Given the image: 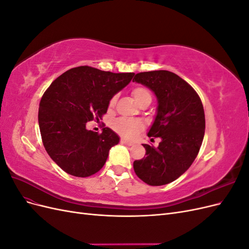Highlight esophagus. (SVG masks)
<instances>
[{
  "label": "esophagus",
  "instance_id": "34e87169",
  "mask_svg": "<svg viewBox=\"0 0 249 249\" xmlns=\"http://www.w3.org/2000/svg\"><path fill=\"white\" fill-rule=\"evenodd\" d=\"M120 143H123V144H125V145H129V146H132V145H134V142L133 141H129V140H126V139H120Z\"/></svg>",
  "mask_w": 249,
  "mask_h": 249
}]
</instances>
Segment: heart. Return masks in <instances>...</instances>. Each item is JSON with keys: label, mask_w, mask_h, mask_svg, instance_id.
<instances>
[{"label": "heart", "mask_w": 249, "mask_h": 249, "mask_svg": "<svg viewBox=\"0 0 249 249\" xmlns=\"http://www.w3.org/2000/svg\"><path fill=\"white\" fill-rule=\"evenodd\" d=\"M132 95L134 100L139 106H142L144 104H150L153 100L152 92L146 87L137 86L132 90ZM117 96L113 95L110 101L108 107L109 109H113L115 107ZM112 127L114 129L116 133H118L120 136L124 138H134L143 130V124L140 120H134V119H126V118H118L116 119L112 124Z\"/></svg>", "instance_id": "b5f03b06"}]
</instances>
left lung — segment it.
Returning <instances> with one entry per match:
<instances>
[{"mask_svg": "<svg viewBox=\"0 0 249 249\" xmlns=\"http://www.w3.org/2000/svg\"><path fill=\"white\" fill-rule=\"evenodd\" d=\"M133 82L148 87L158 99L148 137H160L159 146L143 144L145 155L134 161L137 177L150 186L169 184L188 170L197 157L206 129L205 111L196 91L168 71L139 72Z\"/></svg>", "mask_w": 249, "mask_h": 249, "instance_id": "1", "label": "left lung"}]
</instances>
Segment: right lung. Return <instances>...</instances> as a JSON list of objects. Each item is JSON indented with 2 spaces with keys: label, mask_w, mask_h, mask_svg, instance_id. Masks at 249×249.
Instances as JSON below:
<instances>
[{
  "label": "right lung",
  "mask_w": 249,
  "mask_h": 249,
  "mask_svg": "<svg viewBox=\"0 0 249 249\" xmlns=\"http://www.w3.org/2000/svg\"><path fill=\"white\" fill-rule=\"evenodd\" d=\"M134 74L78 66L62 73L46 90L39 104V130L47 153L62 170L86 178L103 168L119 137L109 127L102 133L89 131L86 123L100 122L111 97L129 84Z\"/></svg>",
  "instance_id": "obj_1"
}]
</instances>
